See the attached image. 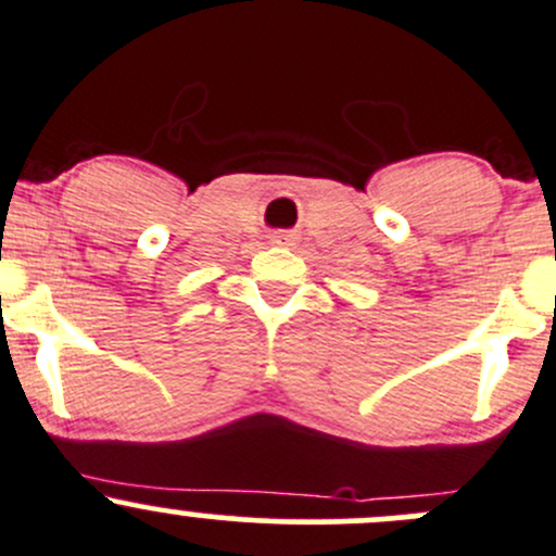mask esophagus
Listing matches in <instances>:
<instances>
[{"label": "esophagus", "mask_w": 556, "mask_h": 556, "mask_svg": "<svg viewBox=\"0 0 556 556\" xmlns=\"http://www.w3.org/2000/svg\"><path fill=\"white\" fill-rule=\"evenodd\" d=\"M291 240H294V236H291V232H276V236H273V243H283V245H289Z\"/></svg>", "instance_id": "1"}]
</instances>
